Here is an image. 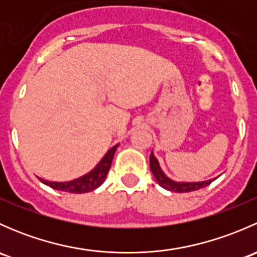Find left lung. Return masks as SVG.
<instances>
[{
    "label": "left lung",
    "mask_w": 257,
    "mask_h": 257,
    "mask_svg": "<svg viewBox=\"0 0 257 257\" xmlns=\"http://www.w3.org/2000/svg\"><path fill=\"white\" fill-rule=\"evenodd\" d=\"M150 169H152L153 175H154L155 180L158 181L162 188L167 189L169 191H175V193H188V191H194L198 190V189L205 188L209 184H211L215 179H210V180L205 181H194V183H190V181H174L170 178H168L167 175L164 174V172L160 168L159 162H158L157 158L154 157V154H150Z\"/></svg>",
    "instance_id": "obj_1"
}]
</instances>
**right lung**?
I'll return each instance as SVG.
<instances>
[{"label": "right lung", "mask_w": 257, "mask_h": 257, "mask_svg": "<svg viewBox=\"0 0 257 257\" xmlns=\"http://www.w3.org/2000/svg\"><path fill=\"white\" fill-rule=\"evenodd\" d=\"M118 144L114 145L113 148H110L107 152V154L102 158L99 163L97 164V167L93 170H90L88 174L83 175L78 179H74L71 181H48L45 179H41L43 184L51 186L52 189H56V190L66 191V193H74V194H83L88 193V191H93L100 186L103 184V181L107 178L108 172L110 169V165H112V160L114 157V153H115Z\"/></svg>", "instance_id": "obj_1"}]
</instances>
